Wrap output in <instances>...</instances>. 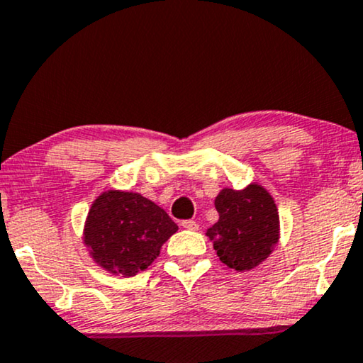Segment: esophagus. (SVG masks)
<instances>
[{
    "instance_id": "34e87169",
    "label": "esophagus",
    "mask_w": 363,
    "mask_h": 363,
    "mask_svg": "<svg viewBox=\"0 0 363 363\" xmlns=\"http://www.w3.org/2000/svg\"><path fill=\"white\" fill-rule=\"evenodd\" d=\"M181 226L189 229V231H197V229H199V224H197L196 221H192V219H186V221H182Z\"/></svg>"
}]
</instances>
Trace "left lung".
<instances>
[{
  "instance_id": "1",
  "label": "left lung",
  "mask_w": 363,
  "mask_h": 363,
  "mask_svg": "<svg viewBox=\"0 0 363 363\" xmlns=\"http://www.w3.org/2000/svg\"><path fill=\"white\" fill-rule=\"evenodd\" d=\"M218 223L208 231L219 259L236 272L255 268L268 258L278 241V209L258 184L242 191L223 189L214 201Z\"/></svg>"
}]
</instances>
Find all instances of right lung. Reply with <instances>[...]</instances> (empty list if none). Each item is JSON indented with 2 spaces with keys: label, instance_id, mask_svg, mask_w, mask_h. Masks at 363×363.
Returning <instances> with one entry per match:
<instances>
[{
  "label": "right lung",
  "instance_id": "right-lung-1",
  "mask_svg": "<svg viewBox=\"0 0 363 363\" xmlns=\"http://www.w3.org/2000/svg\"><path fill=\"white\" fill-rule=\"evenodd\" d=\"M177 231L164 209L137 192L99 196L85 223V245L110 273L135 277L157 258L160 246Z\"/></svg>",
  "mask_w": 363,
  "mask_h": 363
}]
</instances>
